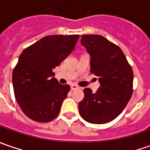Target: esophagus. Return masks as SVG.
<instances>
[{
  "label": "esophagus",
  "instance_id": "obj_1",
  "mask_svg": "<svg viewBox=\"0 0 150 150\" xmlns=\"http://www.w3.org/2000/svg\"><path fill=\"white\" fill-rule=\"evenodd\" d=\"M79 88V87L78 86H77L76 84H72V86H71V90L72 91H73V90H77Z\"/></svg>",
  "mask_w": 150,
  "mask_h": 150
}]
</instances>
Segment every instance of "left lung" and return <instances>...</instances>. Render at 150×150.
Wrapping results in <instances>:
<instances>
[{"label":"left lung","mask_w":150,"mask_h":150,"mask_svg":"<svg viewBox=\"0 0 150 150\" xmlns=\"http://www.w3.org/2000/svg\"><path fill=\"white\" fill-rule=\"evenodd\" d=\"M81 44L91 57V72L98 77L95 93L87 88L78 104L81 117L91 124L108 123L117 118L133 94L134 73L120 47L100 35H83Z\"/></svg>","instance_id":"obj_1"}]
</instances>
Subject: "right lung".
I'll list each match as a JSON object with an SVG mask.
<instances>
[{
	"mask_svg": "<svg viewBox=\"0 0 150 150\" xmlns=\"http://www.w3.org/2000/svg\"><path fill=\"white\" fill-rule=\"evenodd\" d=\"M79 35H50L26 47L12 72L16 100L26 116L47 123L60 112L70 86L53 78V69L74 49Z\"/></svg>",
	"mask_w": 150,
	"mask_h": 150,
	"instance_id": "right-lung-1",
	"label": "right lung"
}]
</instances>
